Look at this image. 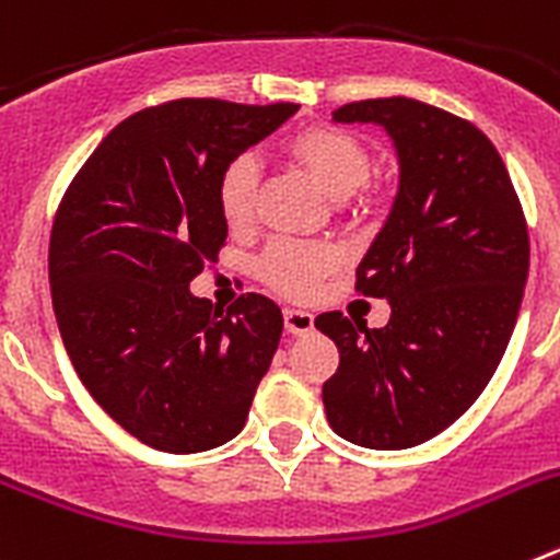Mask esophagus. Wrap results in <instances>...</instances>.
I'll list each match as a JSON object with an SVG mask.
<instances>
[{"instance_id": "34e87169", "label": "esophagus", "mask_w": 560, "mask_h": 560, "mask_svg": "<svg viewBox=\"0 0 560 560\" xmlns=\"http://www.w3.org/2000/svg\"><path fill=\"white\" fill-rule=\"evenodd\" d=\"M283 319H285V330L294 336H305L314 330V314H311V311L285 308Z\"/></svg>"}]
</instances>
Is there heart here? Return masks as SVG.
<instances>
[{"label":"heart","mask_w":560,"mask_h":560,"mask_svg":"<svg viewBox=\"0 0 560 560\" xmlns=\"http://www.w3.org/2000/svg\"><path fill=\"white\" fill-rule=\"evenodd\" d=\"M285 153L330 196L350 192L359 205H370L375 199V187L368 185L370 151L355 133L323 122L305 126L285 142ZM215 205L232 232H244L255 224L257 165L252 156H235L221 167ZM339 260V246L328 241L277 237L257 257V277L277 294L308 300Z\"/></svg>","instance_id":"obj_1"}]
</instances>
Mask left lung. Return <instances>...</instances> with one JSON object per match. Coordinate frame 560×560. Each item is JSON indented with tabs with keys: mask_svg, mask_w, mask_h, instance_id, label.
Listing matches in <instances>:
<instances>
[{
	"mask_svg": "<svg viewBox=\"0 0 560 560\" xmlns=\"http://www.w3.org/2000/svg\"><path fill=\"white\" fill-rule=\"evenodd\" d=\"M334 117L393 133L400 187L355 269L359 294L389 300V323L314 319L339 348L323 404L339 438L395 452L452 427L488 387L516 325L530 235L502 156L474 122L412 97L345 103Z\"/></svg>",
	"mask_w": 560,
	"mask_h": 560,
	"instance_id": "left-lung-1",
	"label": "left lung"
}]
</instances>
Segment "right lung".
I'll return each instance as SVG.
<instances>
[{"label":"right lung","instance_id":"1","mask_svg":"<svg viewBox=\"0 0 560 560\" xmlns=\"http://www.w3.org/2000/svg\"><path fill=\"white\" fill-rule=\"evenodd\" d=\"M296 108L148 106L112 128L58 201L49 291L63 348L89 395L145 446L207 452L244 429L283 314L255 291L224 311L187 285L224 249L221 167Z\"/></svg>","mask_w":560,"mask_h":560}]
</instances>
